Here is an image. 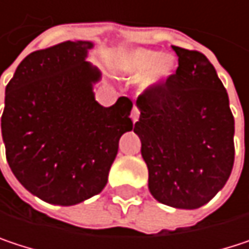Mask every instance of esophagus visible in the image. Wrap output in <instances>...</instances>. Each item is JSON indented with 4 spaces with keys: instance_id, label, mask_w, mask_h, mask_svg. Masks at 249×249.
<instances>
[{
    "instance_id": "34e87169",
    "label": "esophagus",
    "mask_w": 249,
    "mask_h": 249,
    "mask_svg": "<svg viewBox=\"0 0 249 249\" xmlns=\"http://www.w3.org/2000/svg\"><path fill=\"white\" fill-rule=\"evenodd\" d=\"M131 118H132V121H134V123H137V121H138V118H140V109H138L137 107H134V108H132Z\"/></svg>"
}]
</instances>
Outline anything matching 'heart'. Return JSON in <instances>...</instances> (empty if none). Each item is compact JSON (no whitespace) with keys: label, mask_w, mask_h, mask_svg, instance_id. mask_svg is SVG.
<instances>
[{"label":"heart","mask_w":249,"mask_h":249,"mask_svg":"<svg viewBox=\"0 0 249 249\" xmlns=\"http://www.w3.org/2000/svg\"><path fill=\"white\" fill-rule=\"evenodd\" d=\"M117 69L124 75L142 77L144 88H151L164 82L169 76L173 73L174 62L172 56H161L160 52L156 50H145V49H135L123 53L117 62Z\"/></svg>","instance_id":"obj_1"}]
</instances>
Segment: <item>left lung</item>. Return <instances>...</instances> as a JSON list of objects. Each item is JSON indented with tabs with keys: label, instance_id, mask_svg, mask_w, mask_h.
<instances>
[{
	"label": "left lung",
	"instance_id": "left-lung-1",
	"mask_svg": "<svg viewBox=\"0 0 249 249\" xmlns=\"http://www.w3.org/2000/svg\"><path fill=\"white\" fill-rule=\"evenodd\" d=\"M178 68L137 99L134 132L148 167V189L167 206L197 209L229 178L233 159V115L209 59L173 46Z\"/></svg>",
	"mask_w": 249,
	"mask_h": 249
}]
</instances>
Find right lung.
Instances as JSON below:
<instances>
[{"mask_svg": "<svg viewBox=\"0 0 249 249\" xmlns=\"http://www.w3.org/2000/svg\"><path fill=\"white\" fill-rule=\"evenodd\" d=\"M90 41H65L30 53L5 88L1 132L11 172L41 200L60 206L102 192L121 135L132 129V101L105 108L85 62Z\"/></svg>", "mask_w": 249, "mask_h": 249, "instance_id": "obj_1", "label": "right lung"}]
</instances>
